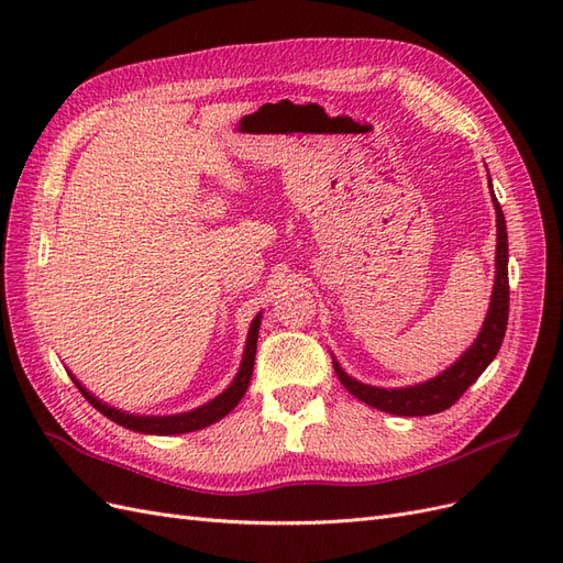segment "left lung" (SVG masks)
Wrapping results in <instances>:
<instances>
[{
  "instance_id": "left-lung-1",
  "label": "left lung",
  "mask_w": 563,
  "mask_h": 563,
  "mask_svg": "<svg viewBox=\"0 0 563 563\" xmlns=\"http://www.w3.org/2000/svg\"><path fill=\"white\" fill-rule=\"evenodd\" d=\"M488 187H490L493 207H496L498 244H496V279H493V294H490L488 312L479 335H476L474 343L460 354L449 368L441 371L439 376L418 385H408V387H376V385L354 380L352 376H347L343 366H340L333 356V368H335L338 380L343 383L350 395H354L360 401L391 416H404V418L432 416L439 411H446L449 406H453L460 397H463V391L488 368V364L496 360L507 331V314H509V282H507L509 251H507L505 216L496 195H493L490 178H488Z\"/></svg>"
}]
</instances>
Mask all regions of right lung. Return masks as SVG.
Masks as SVG:
<instances>
[{
    "label": "right lung",
    "mask_w": 563,
    "mask_h": 563,
    "mask_svg": "<svg viewBox=\"0 0 563 563\" xmlns=\"http://www.w3.org/2000/svg\"><path fill=\"white\" fill-rule=\"evenodd\" d=\"M261 319L263 312L255 314V319L251 321L249 327V335H246V345H244V356H242V364L240 371H236L234 380L220 391L218 397H213L211 401L201 404L192 411H185V413H174V416H139V413H126L122 408H114L110 404H106L103 399L93 397L91 391L84 387L73 373L70 378L73 383L79 387V391L87 401L98 408L100 413L106 418H110L112 422L122 424L126 430L133 432H141V434H159V437H168V434H185V432H195V430H203L209 428V424L218 422L220 418H225L232 408L242 401V397L246 395L251 376H253V364H255V345H258V329H261Z\"/></svg>",
    "instance_id": "obj_1"
}]
</instances>
